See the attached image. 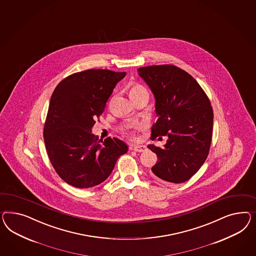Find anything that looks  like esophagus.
Listing matches in <instances>:
<instances>
[{"instance_id":"obj_1","label":"esophagus","mask_w":256,"mask_h":256,"mask_svg":"<svg viewBox=\"0 0 256 256\" xmlns=\"http://www.w3.org/2000/svg\"><path fill=\"white\" fill-rule=\"evenodd\" d=\"M132 150H134V152H146V146H144V145H140V146H134L132 148Z\"/></svg>"}]
</instances>
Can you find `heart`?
<instances>
[{
	"instance_id": "b5f03b06",
	"label": "heart",
	"mask_w": 256,
	"mask_h": 256,
	"mask_svg": "<svg viewBox=\"0 0 256 256\" xmlns=\"http://www.w3.org/2000/svg\"><path fill=\"white\" fill-rule=\"evenodd\" d=\"M143 87L142 86H140V85H134L132 87L131 90H130V92H136V90H143Z\"/></svg>"
}]
</instances>
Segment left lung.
I'll return each mask as SVG.
<instances>
[{
  "instance_id": "1",
  "label": "left lung",
  "mask_w": 256,
  "mask_h": 256,
  "mask_svg": "<svg viewBox=\"0 0 256 256\" xmlns=\"http://www.w3.org/2000/svg\"><path fill=\"white\" fill-rule=\"evenodd\" d=\"M138 71L155 98L158 120L152 127V139L168 138L164 148L148 146L158 157L152 171L161 182H185L208 155L213 127L210 99L198 81L176 66H146Z\"/></svg>"
}]
</instances>
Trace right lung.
Returning a JSON list of instances; mask_svg holds the SVG:
<instances>
[{
  "label": "right lung",
  "mask_w": 256,
  "mask_h": 256,
  "mask_svg": "<svg viewBox=\"0 0 256 256\" xmlns=\"http://www.w3.org/2000/svg\"><path fill=\"white\" fill-rule=\"evenodd\" d=\"M125 72L90 69L60 81L50 98L44 126L46 152L60 178L76 188L104 182L128 146L120 139H95L92 128Z\"/></svg>",
  "instance_id": "right-lung-1"
}]
</instances>
